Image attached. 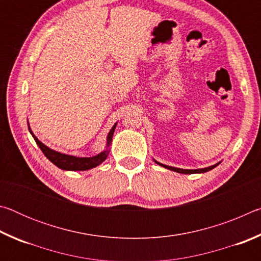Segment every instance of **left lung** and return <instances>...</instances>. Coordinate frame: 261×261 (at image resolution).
Listing matches in <instances>:
<instances>
[{"instance_id": "8db88e82", "label": "left lung", "mask_w": 261, "mask_h": 261, "mask_svg": "<svg viewBox=\"0 0 261 261\" xmlns=\"http://www.w3.org/2000/svg\"><path fill=\"white\" fill-rule=\"evenodd\" d=\"M156 163H158V165H160V166H162V167L167 168V169H169V170H174V171H176V173H180V174H196V173H206V171L212 170V169H213V168H215L216 166L219 165V163H218V165L211 166V167H208V168H204V169H179V168L169 167V166L162 165V163H159V162H156Z\"/></svg>"}]
</instances>
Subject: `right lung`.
Listing matches in <instances>:
<instances>
[{
  "mask_svg": "<svg viewBox=\"0 0 261 261\" xmlns=\"http://www.w3.org/2000/svg\"><path fill=\"white\" fill-rule=\"evenodd\" d=\"M115 127H116V124L112 127V130H110L108 134V138H107L108 146L110 145V143H112ZM29 130L34 138L35 143H37V145L39 146V148L41 149L42 153L45 154V156L48 159V160L63 170H88L91 169V168H94L96 166L101 165L108 155L107 151L100 153L93 158H76V156L67 155V154H62L56 151H53V149H50L49 147H47L46 145H43L41 141L33 135V132L31 131L30 126H29Z\"/></svg>",
  "mask_w": 261,
  "mask_h": 261,
  "instance_id": "1",
  "label": "right lung"
}]
</instances>
